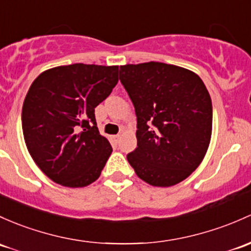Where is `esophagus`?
Instances as JSON below:
<instances>
[{"instance_id":"obj_1","label":"esophagus","mask_w":251,"mask_h":251,"mask_svg":"<svg viewBox=\"0 0 251 251\" xmlns=\"http://www.w3.org/2000/svg\"><path fill=\"white\" fill-rule=\"evenodd\" d=\"M119 139H120V134H115V136H113V141H114L115 143H118Z\"/></svg>"}]
</instances>
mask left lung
Masks as SVG:
<instances>
[{
  "label": "left lung",
  "mask_w": 251,
  "mask_h": 251,
  "mask_svg": "<svg viewBox=\"0 0 251 251\" xmlns=\"http://www.w3.org/2000/svg\"><path fill=\"white\" fill-rule=\"evenodd\" d=\"M119 79L137 117V148L127 161L150 185L180 183L209 147L213 107L204 83L191 71L155 61L120 66Z\"/></svg>",
  "instance_id": "left-lung-1"
}]
</instances>
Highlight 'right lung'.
<instances>
[{
    "label": "right lung",
    "instance_id": "right-lung-1",
    "mask_svg": "<svg viewBox=\"0 0 251 251\" xmlns=\"http://www.w3.org/2000/svg\"><path fill=\"white\" fill-rule=\"evenodd\" d=\"M118 66H60L28 89L21 112L24 138L32 159L52 181L83 188L96 180L112 146L97 128L95 108L118 84Z\"/></svg>",
    "mask_w": 251,
    "mask_h": 251
}]
</instances>
